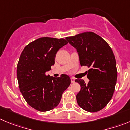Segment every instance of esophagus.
<instances>
[{"mask_svg": "<svg viewBox=\"0 0 130 130\" xmlns=\"http://www.w3.org/2000/svg\"><path fill=\"white\" fill-rule=\"evenodd\" d=\"M71 83H74L75 82V79L73 78V77H71Z\"/></svg>", "mask_w": 130, "mask_h": 130, "instance_id": "obj_1", "label": "esophagus"}]
</instances>
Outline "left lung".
<instances>
[{
  "mask_svg": "<svg viewBox=\"0 0 130 130\" xmlns=\"http://www.w3.org/2000/svg\"><path fill=\"white\" fill-rule=\"evenodd\" d=\"M77 50L82 66L90 68L89 82L76 79L81 85L76 95L77 104L84 110L96 112L111 100L117 82V72L114 54L107 42L92 32H85L66 38Z\"/></svg>",
  "mask_w": 130,
  "mask_h": 130,
  "instance_id": "1",
  "label": "left lung"
}]
</instances>
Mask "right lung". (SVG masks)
Wrapping results in <instances>:
<instances>
[{"instance_id":"add662e5","label":"right lung","mask_w":130,"mask_h":130,"mask_svg":"<svg viewBox=\"0 0 130 130\" xmlns=\"http://www.w3.org/2000/svg\"><path fill=\"white\" fill-rule=\"evenodd\" d=\"M67 44L64 38L42 37L29 43L20 54L17 76L20 92L31 107L47 111L56 107L71 84L66 74L54 77L46 72L54 65L56 54Z\"/></svg>"}]
</instances>
